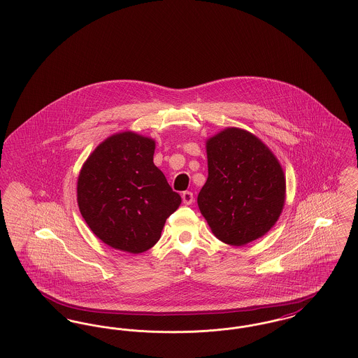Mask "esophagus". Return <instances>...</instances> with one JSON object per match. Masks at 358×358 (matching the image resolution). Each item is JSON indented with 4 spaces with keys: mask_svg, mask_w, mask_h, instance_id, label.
Instances as JSON below:
<instances>
[{
    "mask_svg": "<svg viewBox=\"0 0 358 358\" xmlns=\"http://www.w3.org/2000/svg\"><path fill=\"white\" fill-rule=\"evenodd\" d=\"M181 197H182V201L185 205H190L193 203V193L192 192H184Z\"/></svg>",
    "mask_w": 358,
    "mask_h": 358,
    "instance_id": "obj_1",
    "label": "esophagus"
}]
</instances>
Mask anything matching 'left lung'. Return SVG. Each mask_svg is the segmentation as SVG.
Listing matches in <instances>:
<instances>
[{
	"label": "left lung",
	"instance_id": "left-lung-1",
	"mask_svg": "<svg viewBox=\"0 0 358 358\" xmlns=\"http://www.w3.org/2000/svg\"><path fill=\"white\" fill-rule=\"evenodd\" d=\"M205 148L208 178L197 204L213 235L235 247L264 236L286 200V177L275 154L238 127L208 138Z\"/></svg>",
	"mask_w": 358,
	"mask_h": 358
}]
</instances>
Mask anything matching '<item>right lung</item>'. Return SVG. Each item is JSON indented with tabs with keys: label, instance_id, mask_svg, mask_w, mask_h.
Returning <instances> with one entry per match:
<instances>
[{
	"label": "right lung",
	"instance_id": "obj_1",
	"mask_svg": "<svg viewBox=\"0 0 358 358\" xmlns=\"http://www.w3.org/2000/svg\"><path fill=\"white\" fill-rule=\"evenodd\" d=\"M154 150L153 138L122 131L99 143L80 169L79 210L95 236L111 248L148 251L181 204L154 165Z\"/></svg>",
	"mask_w": 358,
	"mask_h": 358
}]
</instances>
